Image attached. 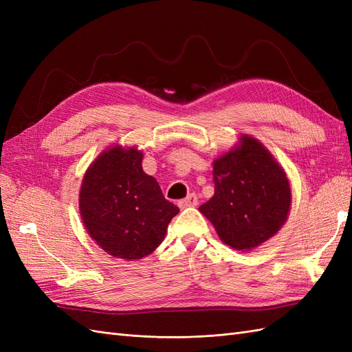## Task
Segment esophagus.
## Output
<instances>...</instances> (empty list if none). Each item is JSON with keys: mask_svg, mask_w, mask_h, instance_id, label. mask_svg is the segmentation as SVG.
<instances>
[{"mask_svg": "<svg viewBox=\"0 0 352 352\" xmlns=\"http://www.w3.org/2000/svg\"><path fill=\"white\" fill-rule=\"evenodd\" d=\"M198 204V197L195 194H189L185 199L179 201L180 208H188V207H195Z\"/></svg>", "mask_w": 352, "mask_h": 352, "instance_id": "obj_1", "label": "esophagus"}]
</instances>
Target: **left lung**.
<instances>
[{"label": "left lung", "mask_w": 352, "mask_h": 352, "mask_svg": "<svg viewBox=\"0 0 352 352\" xmlns=\"http://www.w3.org/2000/svg\"><path fill=\"white\" fill-rule=\"evenodd\" d=\"M214 195L199 207L223 243L250 251L273 238L289 216L292 195L283 167L257 138L241 135L212 162Z\"/></svg>", "instance_id": "obj_1"}]
</instances>
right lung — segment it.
I'll return each instance as SVG.
<instances>
[{"label": "right lung", "instance_id": "1", "mask_svg": "<svg viewBox=\"0 0 352 352\" xmlns=\"http://www.w3.org/2000/svg\"><path fill=\"white\" fill-rule=\"evenodd\" d=\"M142 158L138 146L105 148L87 168L79 190L80 219L89 236L126 261L154 252L179 212L157 180L144 172Z\"/></svg>", "mask_w": 352, "mask_h": 352}]
</instances>
